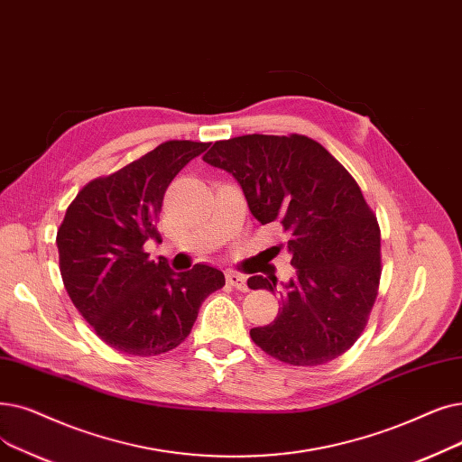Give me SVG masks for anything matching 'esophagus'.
Here are the masks:
<instances>
[{
  "label": "esophagus",
  "mask_w": 462,
  "mask_h": 462,
  "mask_svg": "<svg viewBox=\"0 0 462 462\" xmlns=\"http://www.w3.org/2000/svg\"><path fill=\"white\" fill-rule=\"evenodd\" d=\"M226 283L237 291H244L247 292L249 291V285H247V279L245 275L242 273H236V272H226Z\"/></svg>",
  "instance_id": "34e87169"
}]
</instances>
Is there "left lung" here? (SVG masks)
I'll return each instance as SVG.
<instances>
[{
    "instance_id": "1",
    "label": "left lung",
    "mask_w": 462,
    "mask_h": 462,
    "mask_svg": "<svg viewBox=\"0 0 462 462\" xmlns=\"http://www.w3.org/2000/svg\"><path fill=\"white\" fill-rule=\"evenodd\" d=\"M204 162L234 175L260 225L279 223L296 275L279 289L273 323L253 342L292 366L344 355L365 330L381 275L377 220L349 171L306 135H239L217 142ZM249 289L275 292L253 275Z\"/></svg>"
}]
</instances>
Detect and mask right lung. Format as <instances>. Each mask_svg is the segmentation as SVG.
I'll return each mask as SVG.
<instances>
[{"mask_svg": "<svg viewBox=\"0 0 462 462\" xmlns=\"http://www.w3.org/2000/svg\"><path fill=\"white\" fill-rule=\"evenodd\" d=\"M209 143L166 142L132 164L90 181L75 196L56 234L66 291L96 334L126 355L168 353L190 334L204 300L225 273L196 264L173 272L151 260L156 223L173 177Z\"/></svg>", "mask_w": 462, "mask_h": 462, "instance_id": "obj_1", "label": "right lung"}]
</instances>
